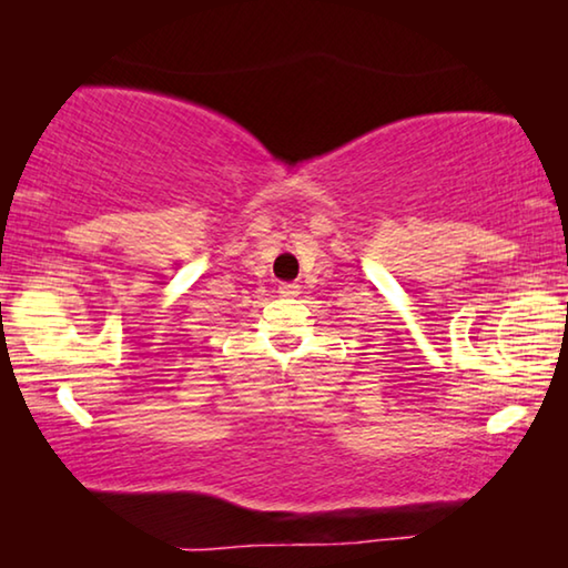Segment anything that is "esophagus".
I'll return each mask as SVG.
<instances>
[{
	"label": "esophagus",
	"instance_id": "obj_1",
	"mask_svg": "<svg viewBox=\"0 0 568 568\" xmlns=\"http://www.w3.org/2000/svg\"><path fill=\"white\" fill-rule=\"evenodd\" d=\"M277 293H281L283 297H295V295H301V285H297V283H281Z\"/></svg>",
	"mask_w": 568,
	"mask_h": 568
}]
</instances>
